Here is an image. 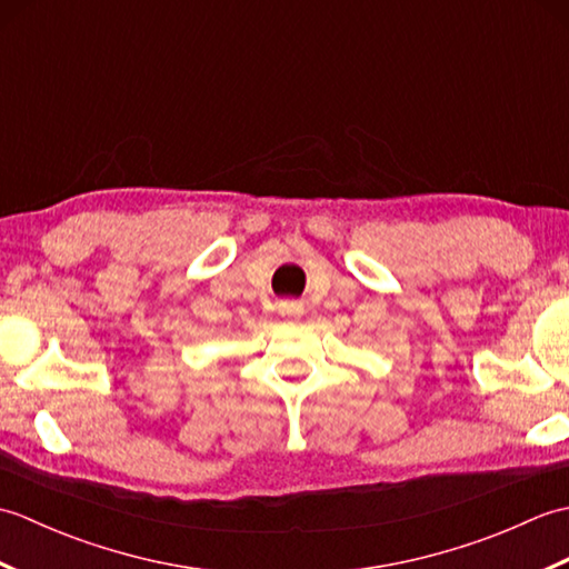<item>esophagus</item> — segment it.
<instances>
[{
	"mask_svg": "<svg viewBox=\"0 0 569 569\" xmlns=\"http://www.w3.org/2000/svg\"><path fill=\"white\" fill-rule=\"evenodd\" d=\"M278 312L281 316H303V303L300 300H278Z\"/></svg>",
	"mask_w": 569,
	"mask_h": 569,
	"instance_id": "obj_1",
	"label": "esophagus"
}]
</instances>
